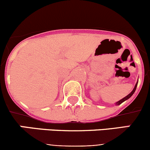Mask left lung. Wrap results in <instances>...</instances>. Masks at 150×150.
I'll return each instance as SVG.
<instances>
[{
    "instance_id": "8db88e82",
    "label": "left lung",
    "mask_w": 150,
    "mask_h": 150,
    "mask_svg": "<svg viewBox=\"0 0 150 150\" xmlns=\"http://www.w3.org/2000/svg\"><path fill=\"white\" fill-rule=\"evenodd\" d=\"M137 84H138V81H137V83H136L135 86H134V89H133V91H131V93H129V94H128V95H127L126 96H125V97H124V98H122V99H120V101H118V102H115V104H116V105H120V104H122V102H125V101H126L127 99H129V98H131V96H132V95L134 94V92H135L136 89H137Z\"/></svg>"
}]
</instances>
